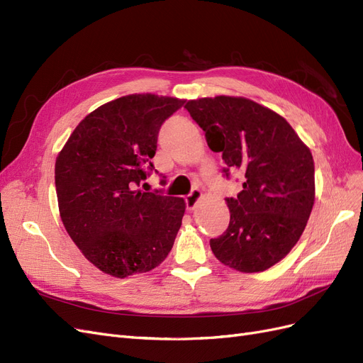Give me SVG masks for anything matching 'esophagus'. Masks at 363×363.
Listing matches in <instances>:
<instances>
[{"label": "esophagus", "instance_id": "obj_1", "mask_svg": "<svg viewBox=\"0 0 363 363\" xmlns=\"http://www.w3.org/2000/svg\"><path fill=\"white\" fill-rule=\"evenodd\" d=\"M201 199H203V192L199 191V189H195L188 196H186V206H188L189 211H194L196 204L201 201Z\"/></svg>", "mask_w": 363, "mask_h": 363}]
</instances>
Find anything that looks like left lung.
<instances>
[{
	"mask_svg": "<svg viewBox=\"0 0 363 363\" xmlns=\"http://www.w3.org/2000/svg\"><path fill=\"white\" fill-rule=\"evenodd\" d=\"M223 152L225 172L245 177L227 199L230 224L211 239L215 257L239 272H262L289 255L315 201L312 152L281 115L244 96L218 95L184 106Z\"/></svg>",
	"mask_w": 363,
	"mask_h": 363,
	"instance_id": "1",
	"label": "left lung"
}]
</instances>
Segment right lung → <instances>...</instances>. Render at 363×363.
Returning <instances> with one entry per match:
<instances>
[{
	"instance_id": "obj_1",
	"label": "right lung",
	"mask_w": 363,
	"mask_h": 363,
	"mask_svg": "<svg viewBox=\"0 0 363 363\" xmlns=\"http://www.w3.org/2000/svg\"><path fill=\"white\" fill-rule=\"evenodd\" d=\"M186 100L131 94L80 121L56 159L59 213L74 244L92 265L124 279L167 259L186 203L135 189L152 168L163 121Z\"/></svg>"
}]
</instances>
